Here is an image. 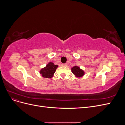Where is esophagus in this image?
<instances>
[{"instance_id":"1","label":"esophagus","mask_w":125,"mask_h":125,"mask_svg":"<svg viewBox=\"0 0 125 125\" xmlns=\"http://www.w3.org/2000/svg\"><path fill=\"white\" fill-rule=\"evenodd\" d=\"M62 66H64V67H66V66H67V63H63L62 65Z\"/></svg>"}]
</instances>
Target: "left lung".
I'll return each mask as SVG.
<instances>
[{"instance_id":"obj_1","label":"left lung","mask_w":125,"mask_h":125,"mask_svg":"<svg viewBox=\"0 0 125 125\" xmlns=\"http://www.w3.org/2000/svg\"><path fill=\"white\" fill-rule=\"evenodd\" d=\"M71 70H72V73L78 77H82V75L84 74V73L83 71L80 69V68L77 66H75L73 67V68L71 69Z\"/></svg>"}]
</instances>
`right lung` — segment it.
<instances>
[{
  "label": "right lung",
  "mask_w": 125,
  "mask_h": 125,
  "mask_svg": "<svg viewBox=\"0 0 125 125\" xmlns=\"http://www.w3.org/2000/svg\"><path fill=\"white\" fill-rule=\"evenodd\" d=\"M57 67V65H54L52 62H49L46 67L41 70L40 73L42 75V77L44 78H52L55 73V71Z\"/></svg>",
  "instance_id": "right-lung-1"
}]
</instances>
